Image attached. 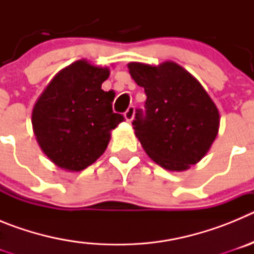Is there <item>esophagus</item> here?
Masks as SVG:
<instances>
[{
	"label": "esophagus",
	"mask_w": 254,
	"mask_h": 254,
	"mask_svg": "<svg viewBox=\"0 0 254 254\" xmlns=\"http://www.w3.org/2000/svg\"><path fill=\"white\" fill-rule=\"evenodd\" d=\"M133 117H134V107L133 105H131V107H128V109L126 111L125 118L127 122H131V121L133 120Z\"/></svg>",
	"instance_id": "esophagus-1"
}]
</instances>
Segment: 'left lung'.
<instances>
[{
  "label": "left lung",
  "instance_id": "obj_1",
  "mask_svg": "<svg viewBox=\"0 0 254 254\" xmlns=\"http://www.w3.org/2000/svg\"><path fill=\"white\" fill-rule=\"evenodd\" d=\"M145 89V114L137 111L134 134L151 160L170 172H183L207 154L219 132L220 114L194 76L173 61L158 66L127 64Z\"/></svg>",
  "mask_w": 254,
  "mask_h": 254
}]
</instances>
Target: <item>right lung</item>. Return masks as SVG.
I'll list each match as a JSON object with an SVG mask.
<instances>
[{
    "instance_id": "obj_1",
    "label": "right lung",
    "mask_w": 254,
    "mask_h": 254,
    "mask_svg": "<svg viewBox=\"0 0 254 254\" xmlns=\"http://www.w3.org/2000/svg\"><path fill=\"white\" fill-rule=\"evenodd\" d=\"M108 67L78 60L61 69L33 108L31 125L40 149L58 168L80 172L100 158L125 117L113 113V91L102 84Z\"/></svg>"
}]
</instances>
